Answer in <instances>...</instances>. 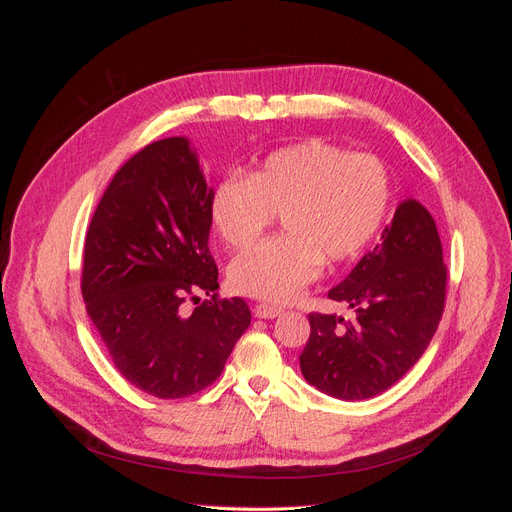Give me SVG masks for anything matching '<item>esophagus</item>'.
Instances as JSON below:
<instances>
[{"instance_id":"34e87169","label":"esophagus","mask_w":512,"mask_h":512,"mask_svg":"<svg viewBox=\"0 0 512 512\" xmlns=\"http://www.w3.org/2000/svg\"><path fill=\"white\" fill-rule=\"evenodd\" d=\"M255 317H261V319H274L282 313V307H276V305H267V303H259L255 305L253 309Z\"/></svg>"}]
</instances>
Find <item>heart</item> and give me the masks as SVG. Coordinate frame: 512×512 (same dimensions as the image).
<instances>
[{
  "label": "heart",
  "instance_id": "1",
  "mask_svg": "<svg viewBox=\"0 0 512 512\" xmlns=\"http://www.w3.org/2000/svg\"><path fill=\"white\" fill-rule=\"evenodd\" d=\"M388 205L390 174L380 157L309 139L265 155L247 176H224L209 195L207 218L234 251L280 218L284 234L236 257L228 276L240 294L288 303L317 278L321 261L357 257Z\"/></svg>",
  "mask_w": 512,
  "mask_h": 512
}]
</instances>
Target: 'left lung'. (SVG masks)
<instances>
[{"label": "left lung", "instance_id": "obj_1", "mask_svg": "<svg viewBox=\"0 0 512 512\" xmlns=\"http://www.w3.org/2000/svg\"><path fill=\"white\" fill-rule=\"evenodd\" d=\"M328 297L355 317L309 315L305 380L340 400L382 394L421 359L444 313L446 265L432 213L402 201L382 240Z\"/></svg>", "mask_w": 512, "mask_h": 512}]
</instances>
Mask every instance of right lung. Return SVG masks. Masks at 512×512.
Listing matches in <instances>:
<instances>
[{"label":"right lung","mask_w":512,"mask_h":512,"mask_svg":"<svg viewBox=\"0 0 512 512\" xmlns=\"http://www.w3.org/2000/svg\"><path fill=\"white\" fill-rule=\"evenodd\" d=\"M207 186L184 137L161 139L116 172L93 213L83 299L124 378L157 398H184L220 378L251 324L245 299H218ZM197 289L212 294L191 316Z\"/></svg>","instance_id":"obj_1"}]
</instances>
